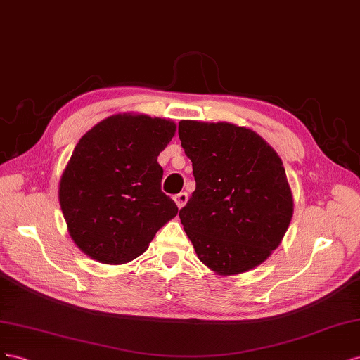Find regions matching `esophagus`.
Here are the masks:
<instances>
[{"label": "esophagus", "mask_w": 360, "mask_h": 360, "mask_svg": "<svg viewBox=\"0 0 360 360\" xmlns=\"http://www.w3.org/2000/svg\"><path fill=\"white\" fill-rule=\"evenodd\" d=\"M173 199H174V202H176L178 208H182L184 205H186V203H187V200H188V194H187L186 191H181V193H178L176 196H174Z\"/></svg>", "instance_id": "1"}]
</instances>
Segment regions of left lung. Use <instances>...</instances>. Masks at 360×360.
<instances>
[{
	"label": "left lung",
	"mask_w": 360,
	"mask_h": 360,
	"mask_svg": "<svg viewBox=\"0 0 360 360\" xmlns=\"http://www.w3.org/2000/svg\"><path fill=\"white\" fill-rule=\"evenodd\" d=\"M178 134L196 181L179 219L199 259L223 276L255 269L292 217L282 160L256 132L232 123L181 120Z\"/></svg>",
	"instance_id": "left-lung-1"
}]
</instances>
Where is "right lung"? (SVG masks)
I'll list each match as a JSON object with an SVG mask.
<instances>
[{
    "instance_id": "right-lung-1",
    "label": "right lung",
    "mask_w": 360,
    "mask_h": 360,
    "mask_svg": "<svg viewBox=\"0 0 360 360\" xmlns=\"http://www.w3.org/2000/svg\"><path fill=\"white\" fill-rule=\"evenodd\" d=\"M173 122L116 115L81 137L60 179V207L72 240L104 264L129 262L178 214L161 191L157 158L174 136Z\"/></svg>"
}]
</instances>
